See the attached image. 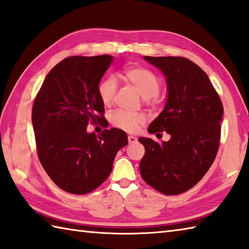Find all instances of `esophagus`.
<instances>
[{
    "label": "esophagus",
    "instance_id": "34e87169",
    "mask_svg": "<svg viewBox=\"0 0 249 249\" xmlns=\"http://www.w3.org/2000/svg\"><path fill=\"white\" fill-rule=\"evenodd\" d=\"M128 142L129 143H135V142H137V138L135 137V136H128Z\"/></svg>",
    "mask_w": 249,
    "mask_h": 249
}]
</instances>
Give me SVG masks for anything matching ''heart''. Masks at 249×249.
<instances>
[{
	"label": "heart",
	"instance_id": "heart-1",
	"mask_svg": "<svg viewBox=\"0 0 249 249\" xmlns=\"http://www.w3.org/2000/svg\"><path fill=\"white\" fill-rule=\"evenodd\" d=\"M122 79L138 90L143 97L144 102L151 107H158L163 102V95L160 92V80L153 71L140 66H131L122 72ZM118 84L113 77L108 76L99 82L97 92L102 105L110 107L113 105ZM111 124L116 128L123 129L127 133L137 131L145 122V118L141 113H130L123 110H116L110 115Z\"/></svg>",
	"mask_w": 249,
	"mask_h": 249
}]
</instances>
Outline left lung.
Listing matches in <instances>:
<instances>
[{
	"label": "left lung",
	"instance_id": "1",
	"mask_svg": "<svg viewBox=\"0 0 249 249\" xmlns=\"http://www.w3.org/2000/svg\"><path fill=\"white\" fill-rule=\"evenodd\" d=\"M144 59L162 70L168 86L166 106L148 131H166L170 139L162 143L138 139L145 149L140 175L157 191L177 196L196 186L215 160L222 102L206 73L193 61L173 56H144Z\"/></svg>",
	"mask_w": 249,
	"mask_h": 249
}]
</instances>
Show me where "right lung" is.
Segmentation results:
<instances>
[{
    "instance_id": "1",
    "label": "right lung",
    "mask_w": 249,
    "mask_h": 249,
    "mask_svg": "<svg viewBox=\"0 0 249 249\" xmlns=\"http://www.w3.org/2000/svg\"><path fill=\"white\" fill-rule=\"evenodd\" d=\"M112 58H65L48 73L34 99L32 124L38 160L66 192L83 196L98 188L111 174L118 151L128 142L119 128L104 129L100 136L86 130L89 124L106 125L97 86Z\"/></svg>"
}]
</instances>
